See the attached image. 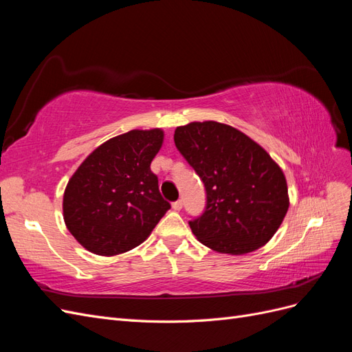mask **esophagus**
Instances as JSON below:
<instances>
[{"label": "esophagus", "mask_w": 352, "mask_h": 352, "mask_svg": "<svg viewBox=\"0 0 352 352\" xmlns=\"http://www.w3.org/2000/svg\"><path fill=\"white\" fill-rule=\"evenodd\" d=\"M172 207H173V210H176V211H180V210H182V207H184V202H182V199H177V201H175L173 204H172Z\"/></svg>", "instance_id": "esophagus-1"}]
</instances>
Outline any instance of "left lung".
Listing matches in <instances>:
<instances>
[{
	"label": "left lung",
	"instance_id": "obj_1",
	"mask_svg": "<svg viewBox=\"0 0 352 352\" xmlns=\"http://www.w3.org/2000/svg\"><path fill=\"white\" fill-rule=\"evenodd\" d=\"M175 144L206 186V210L189 221L197 239L230 255L267 243L289 208L285 175L267 151L212 120L176 127Z\"/></svg>",
	"mask_w": 352,
	"mask_h": 352
}]
</instances>
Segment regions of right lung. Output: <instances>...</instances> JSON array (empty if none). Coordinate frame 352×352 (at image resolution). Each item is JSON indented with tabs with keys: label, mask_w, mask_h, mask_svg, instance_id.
Listing matches in <instances>:
<instances>
[{
	"label": "right lung",
	"mask_w": 352,
	"mask_h": 352,
	"mask_svg": "<svg viewBox=\"0 0 352 352\" xmlns=\"http://www.w3.org/2000/svg\"><path fill=\"white\" fill-rule=\"evenodd\" d=\"M163 140L162 129L114 136L85 158L70 177L63 214L83 248L110 257L150 236L170 208L150 167Z\"/></svg>",
	"instance_id": "obj_1"
}]
</instances>
